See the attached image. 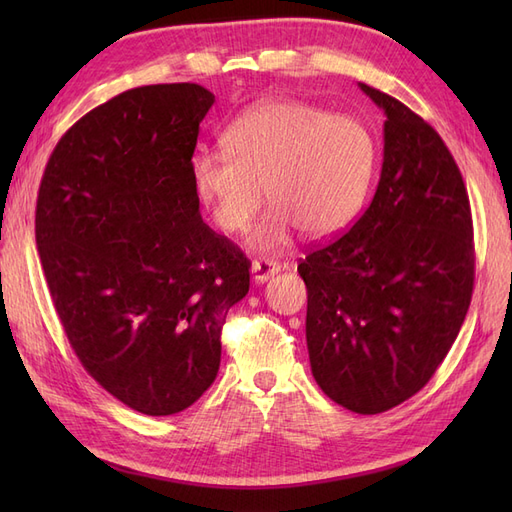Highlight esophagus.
Masks as SVG:
<instances>
[{"instance_id":"obj_1","label":"esophagus","mask_w":512,"mask_h":512,"mask_svg":"<svg viewBox=\"0 0 512 512\" xmlns=\"http://www.w3.org/2000/svg\"><path fill=\"white\" fill-rule=\"evenodd\" d=\"M280 262H275V260H267V258H262V260H254L252 262V277H254V282L256 284H265L269 277H273L275 273H280Z\"/></svg>"}]
</instances>
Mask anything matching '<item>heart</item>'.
Instances as JSON below:
<instances>
[{"label": "heart", "instance_id": "heart-1", "mask_svg": "<svg viewBox=\"0 0 512 512\" xmlns=\"http://www.w3.org/2000/svg\"><path fill=\"white\" fill-rule=\"evenodd\" d=\"M224 153L203 151L190 166L192 188L224 232L250 228L256 250H277L299 228L309 239L344 230L361 211L378 164L376 136L361 119L331 115L299 100L262 102L230 123Z\"/></svg>", "mask_w": 512, "mask_h": 512}]
</instances>
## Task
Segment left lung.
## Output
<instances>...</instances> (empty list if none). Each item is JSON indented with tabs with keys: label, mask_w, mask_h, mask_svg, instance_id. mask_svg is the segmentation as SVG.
<instances>
[{
	"label": "left lung",
	"mask_w": 512,
	"mask_h": 512,
	"mask_svg": "<svg viewBox=\"0 0 512 512\" xmlns=\"http://www.w3.org/2000/svg\"><path fill=\"white\" fill-rule=\"evenodd\" d=\"M386 115L374 198L356 224L299 265L309 365L356 414L410 399L436 374L474 288L466 185L440 134L406 104L359 85Z\"/></svg>",
	"instance_id": "1"
}]
</instances>
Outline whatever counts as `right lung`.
Returning a JSON list of instances; mask_svg holds the SVG:
<instances>
[{"label": "right lung", "mask_w": 512, "mask_h": 512, "mask_svg": "<svg viewBox=\"0 0 512 512\" xmlns=\"http://www.w3.org/2000/svg\"><path fill=\"white\" fill-rule=\"evenodd\" d=\"M215 96L128 89L81 117L46 162L36 245L72 350L102 389L149 416L190 408L220 369L250 260L200 218L190 166Z\"/></svg>", "instance_id": "add662e5"}]
</instances>
